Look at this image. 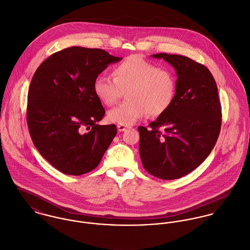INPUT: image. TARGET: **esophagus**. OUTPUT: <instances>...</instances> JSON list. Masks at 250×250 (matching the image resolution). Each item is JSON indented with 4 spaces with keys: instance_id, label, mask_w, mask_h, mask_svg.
<instances>
[{
    "instance_id": "obj_1",
    "label": "esophagus",
    "mask_w": 250,
    "mask_h": 250,
    "mask_svg": "<svg viewBox=\"0 0 250 250\" xmlns=\"http://www.w3.org/2000/svg\"><path fill=\"white\" fill-rule=\"evenodd\" d=\"M129 128H131V127H128V126H125V125H117V130L119 132H124Z\"/></svg>"
}]
</instances>
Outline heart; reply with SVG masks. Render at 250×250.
Masks as SVG:
<instances>
[{
	"label": "heart",
	"instance_id": "obj_1",
	"mask_svg": "<svg viewBox=\"0 0 250 250\" xmlns=\"http://www.w3.org/2000/svg\"><path fill=\"white\" fill-rule=\"evenodd\" d=\"M112 78L96 77L93 91L106 106H113L127 90L128 101L107 112V119L118 125L129 126L148 113L159 116L170 107L176 90L173 74L158 68L140 56H130L112 69Z\"/></svg>",
	"mask_w": 250,
	"mask_h": 250
}]
</instances>
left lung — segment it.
I'll list each match as a JSON object with an SVG mask.
<instances>
[{
    "mask_svg": "<svg viewBox=\"0 0 250 250\" xmlns=\"http://www.w3.org/2000/svg\"><path fill=\"white\" fill-rule=\"evenodd\" d=\"M152 57L174 67L176 91L170 107L148 129L139 127L140 156L151 175L181 178L205 161L217 141L221 127L217 87L210 70L188 57L166 53Z\"/></svg>",
    "mask_w": 250,
    "mask_h": 250,
    "instance_id": "8db88e82",
    "label": "left lung"
}]
</instances>
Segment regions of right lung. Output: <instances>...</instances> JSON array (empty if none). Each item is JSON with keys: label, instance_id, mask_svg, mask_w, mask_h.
<instances>
[{"label": "right lung", "instance_id": "right-lung-1", "mask_svg": "<svg viewBox=\"0 0 250 250\" xmlns=\"http://www.w3.org/2000/svg\"><path fill=\"white\" fill-rule=\"evenodd\" d=\"M122 60L102 49L74 46L46 59L28 92L27 123L41 156L68 175L98 167L117 131L98 125L105 108L93 91L96 77Z\"/></svg>", "mask_w": 250, "mask_h": 250}]
</instances>
